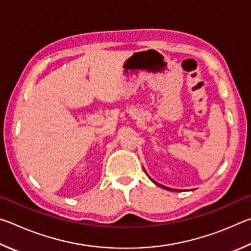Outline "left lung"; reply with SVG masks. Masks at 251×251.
Instances as JSON below:
<instances>
[{
	"instance_id": "left-lung-1",
	"label": "left lung",
	"mask_w": 251,
	"mask_h": 251,
	"mask_svg": "<svg viewBox=\"0 0 251 251\" xmlns=\"http://www.w3.org/2000/svg\"><path fill=\"white\" fill-rule=\"evenodd\" d=\"M151 181L155 184V185H157V186H160V187H162V188H164V190H168V191H171V192H179L178 190H174V188H170V187H168V186H164V185H161V184H159V183H156L155 181H153L152 178H150Z\"/></svg>"
}]
</instances>
